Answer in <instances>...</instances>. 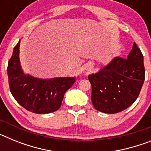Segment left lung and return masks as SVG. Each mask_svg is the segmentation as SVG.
<instances>
[{
  "instance_id": "1",
  "label": "left lung",
  "mask_w": 151,
  "mask_h": 151,
  "mask_svg": "<svg viewBox=\"0 0 151 151\" xmlns=\"http://www.w3.org/2000/svg\"><path fill=\"white\" fill-rule=\"evenodd\" d=\"M145 78L144 57L135 43L127 59L116 57L98 73L88 76L91 101L104 113H116L138 98Z\"/></svg>"
}]
</instances>
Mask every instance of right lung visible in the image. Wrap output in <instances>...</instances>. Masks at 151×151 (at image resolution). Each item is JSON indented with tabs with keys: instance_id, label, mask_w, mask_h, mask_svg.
<instances>
[{
	"instance_id": "obj_1",
	"label": "right lung",
	"mask_w": 151,
	"mask_h": 151,
	"mask_svg": "<svg viewBox=\"0 0 151 151\" xmlns=\"http://www.w3.org/2000/svg\"><path fill=\"white\" fill-rule=\"evenodd\" d=\"M20 41L14 47L8 62L7 74L12 95L26 110L38 114L57 111L62 104L66 91L76 82V77L38 78L25 74L19 61Z\"/></svg>"
}]
</instances>
